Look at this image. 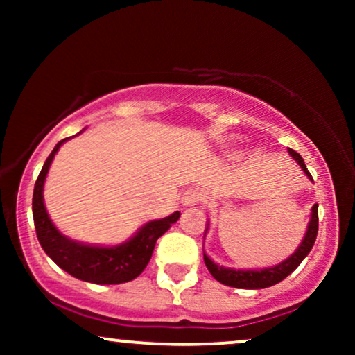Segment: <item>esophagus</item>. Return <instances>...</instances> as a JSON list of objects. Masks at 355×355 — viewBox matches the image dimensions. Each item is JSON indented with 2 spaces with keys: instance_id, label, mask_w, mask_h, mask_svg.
<instances>
[{
  "instance_id": "obj_1",
  "label": "esophagus",
  "mask_w": 355,
  "mask_h": 355,
  "mask_svg": "<svg viewBox=\"0 0 355 355\" xmlns=\"http://www.w3.org/2000/svg\"><path fill=\"white\" fill-rule=\"evenodd\" d=\"M200 202H202V191L197 190V189L187 190L185 193H183V197H182V203L185 207L198 205Z\"/></svg>"
}]
</instances>
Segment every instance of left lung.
<instances>
[{
    "label": "left lung",
    "mask_w": 355,
    "mask_h": 355,
    "mask_svg": "<svg viewBox=\"0 0 355 355\" xmlns=\"http://www.w3.org/2000/svg\"><path fill=\"white\" fill-rule=\"evenodd\" d=\"M288 155L294 157V160L300 165L304 173L312 180V175L309 173L302 157L297 152H294L292 148H288ZM317 209H319V205L315 203V205L312 207L311 222H309L302 243H300L294 254L288 257V259H285L284 262L277 263L274 267L260 268V270H240V268H229L218 266V263H215L214 260L203 252V260H205L207 268H209V272L214 275V279L218 280L220 284L229 285V287L235 288H266L279 284L280 280L285 279V277L291 275L292 272L300 266V262H302L305 257L309 255V252L312 250L313 242H315L317 239V230H319V211H317ZM207 229H209V227H207Z\"/></svg>",
    "instance_id": "8db88e82"
}]
</instances>
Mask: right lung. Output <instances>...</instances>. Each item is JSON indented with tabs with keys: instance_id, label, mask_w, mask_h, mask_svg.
Returning <instances> with one entry per match:
<instances>
[{
	"instance_id": "right-lung-1",
	"label": "right lung",
	"mask_w": 355,
	"mask_h": 355,
	"mask_svg": "<svg viewBox=\"0 0 355 355\" xmlns=\"http://www.w3.org/2000/svg\"><path fill=\"white\" fill-rule=\"evenodd\" d=\"M67 140H70V138H63L56 144L50 157L44 162L42 172H40L35 183L33 220L38 242L42 243L43 250L46 252V255L53 262L75 279L101 285L130 282L145 270L150 259H152L158 237H162L172 227V223L180 218V211H173L168 217L145 223L132 239L120 243V245H87V243H80L76 240L64 237L53 225L46 207H44L43 185L53 158Z\"/></svg>"
}]
</instances>
